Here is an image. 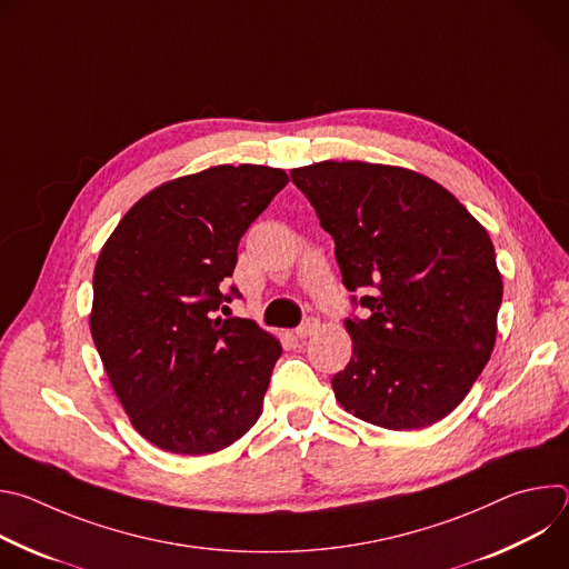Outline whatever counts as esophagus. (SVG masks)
Listing matches in <instances>:
<instances>
[{
	"label": "esophagus",
	"mask_w": 569,
	"mask_h": 569,
	"mask_svg": "<svg viewBox=\"0 0 569 569\" xmlns=\"http://www.w3.org/2000/svg\"><path fill=\"white\" fill-rule=\"evenodd\" d=\"M317 329H319V319H315V317H308L301 327L295 331L297 333V338H308V336H312V333H317Z\"/></svg>",
	"instance_id": "esophagus-1"
}]
</instances>
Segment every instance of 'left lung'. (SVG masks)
I'll return each instance as SVG.
<instances>
[{"mask_svg": "<svg viewBox=\"0 0 569 569\" xmlns=\"http://www.w3.org/2000/svg\"><path fill=\"white\" fill-rule=\"evenodd\" d=\"M290 176L336 240L347 290L373 288L360 297L369 317L345 321L353 356L331 380L338 402L387 430L446 419L496 347L502 274L489 231L410 169L329 159Z\"/></svg>", "mask_w": 569, "mask_h": 569, "instance_id": "left-lung-1", "label": "left lung"}]
</instances>
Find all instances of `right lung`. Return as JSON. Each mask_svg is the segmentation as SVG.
<instances>
[{
  "label": "right lung",
  "instance_id": "obj_1",
  "mask_svg": "<svg viewBox=\"0 0 569 569\" xmlns=\"http://www.w3.org/2000/svg\"><path fill=\"white\" fill-rule=\"evenodd\" d=\"M286 184L272 167H211L146 193L106 240L90 331L132 428L161 450L218 452L263 412L281 345L216 310L240 236Z\"/></svg>",
  "mask_w": 569,
  "mask_h": 569
}]
</instances>
